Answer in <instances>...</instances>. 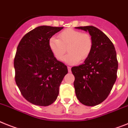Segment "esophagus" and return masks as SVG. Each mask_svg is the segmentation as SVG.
I'll use <instances>...</instances> for the list:
<instances>
[{"label": "esophagus", "instance_id": "1", "mask_svg": "<svg viewBox=\"0 0 128 128\" xmlns=\"http://www.w3.org/2000/svg\"><path fill=\"white\" fill-rule=\"evenodd\" d=\"M68 72L70 73L72 71H71V67L70 66H68Z\"/></svg>", "mask_w": 128, "mask_h": 128}]
</instances>
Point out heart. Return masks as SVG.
I'll return each instance as SVG.
<instances>
[{"label": "heart", "mask_w": 128, "mask_h": 128, "mask_svg": "<svg viewBox=\"0 0 128 128\" xmlns=\"http://www.w3.org/2000/svg\"><path fill=\"white\" fill-rule=\"evenodd\" d=\"M49 47L54 57L62 60L68 49V54L64 60L69 64H76L84 60L90 55L93 48V41L90 34L74 29H67L58 34V39H49Z\"/></svg>", "instance_id": "heart-1"}]
</instances>
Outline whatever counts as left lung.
Masks as SVG:
<instances>
[{
  "instance_id": "left-lung-1",
  "label": "left lung",
  "mask_w": 128,
  "mask_h": 128,
  "mask_svg": "<svg viewBox=\"0 0 128 128\" xmlns=\"http://www.w3.org/2000/svg\"><path fill=\"white\" fill-rule=\"evenodd\" d=\"M88 32L93 48L84 64L72 68L77 99L86 106H95L109 96L116 79L118 61L112 42L93 26L76 27Z\"/></svg>"
}]
</instances>
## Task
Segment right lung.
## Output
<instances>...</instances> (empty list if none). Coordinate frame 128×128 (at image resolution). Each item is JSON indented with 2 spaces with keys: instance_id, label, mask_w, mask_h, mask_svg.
Returning <instances> with one entry per match:
<instances>
[{
  "instance_id": "obj_1",
  "label": "right lung",
  "mask_w": 128,
  "mask_h": 128,
  "mask_svg": "<svg viewBox=\"0 0 128 128\" xmlns=\"http://www.w3.org/2000/svg\"><path fill=\"white\" fill-rule=\"evenodd\" d=\"M62 28L38 26L22 37L17 48L14 62L16 84L22 96L36 106L54 102L68 74L67 66L56 60L49 47V39Z\"/></svg>"
}]
</instances>
